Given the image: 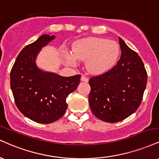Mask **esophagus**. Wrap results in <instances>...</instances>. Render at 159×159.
I'll list each match as a JSON object with an SVG mask.
<instances>
[{
    "label": "esophagus",
    "mask_w": 159,
    "mask_h": 159,
    "mask_svg": "<svg viewBox=\"0 0 159 159\" xmlns=\"http://www.w3.org/2000/svg\"><path fill=\"white\" fill-rule=\"evenodd\" d=\"M81 81H84V82H88V81H89V79H88V78L84 75L81 76Z\"/></svg>",
    "instance_id": "obj_1"
}]
</instances>
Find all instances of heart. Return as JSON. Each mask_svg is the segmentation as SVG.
Instances as JSON below:
<instances>
[{
	"label": "heart",
	"mask_w": 159,
	"mask_h": 159,
	"mask_svg": "<svg viewBox=\"0 0 159 159\" xmlns=\"http://www.w3.org/2000/svg\"><path fill=\"white\" fill-rule=\"evenodd\" d=\"M119 53V46L116 41L89 37L76 41L72 51L66 52L64 58L70 66H76L79 60H87L88 71L98 75L108 71L116 64Z\"/></svg>",
	"instance_id": "b5f03b06"
}]
</instances>
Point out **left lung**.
I'll list each match as a JSON object with an SVG mask.
<instances>
[{
  "instance_id": "left-lung-1",
  "label": "left lung",
  "mask_w": 159,
  "mask_h": 159,
  "mask_svg": "<svg viewBox=\"0 0 159 159\" xmlns=\"http://www.w3.org/2000/svg\"><path fill=\"white\" fill-rule=\"evenodd\" d=\"M121 58L110 70L89 81V103L97 118L116 123L134 113L146 89L147 74L139 55L119 38Z\"/></svg>"
}]
</instances>
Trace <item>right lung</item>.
Wrapping results in <instances>:
<instances>
[{"instance_id": "obj_1", "label": "right lung", "mask_w": 159, "mask_h": 159, "mask_svg": "<svg viewBox=\"0 0 159 159\" xmlns=\"http://www.w3.org/2000/svg\"><path fill=\"white\" fill-rule=\"evenodd\" d=\"M55 35H42L24 47L10 72V86L15 102L26 117L40 124L52 123L64 116L66 98L76 89L81 75L63 77L38 67L37 55Z\"/></svg>"}]
</instances>
